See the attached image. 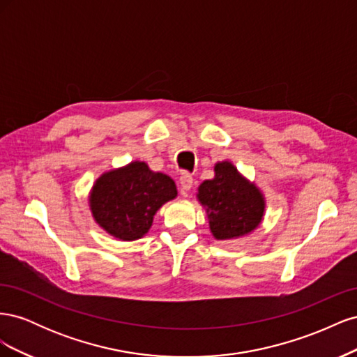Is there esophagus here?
<instances>
[{"label": "esophagus", "instance_id": "1", "mask_svg": "<svg viewBox=\"0 0 357 357\" xmlns=\"http://www.w3.org/2000/svg\"><path fill=\"white\" fill-rule=\"evenodd\" d=\"M178 183H180V193H181V195H188L189 190H190L192 186H193V178H192V176L188 174V172H183L180 180H178Z\"/></svg>", "mask_w": 357, "mask_h": 357}]
</instances>
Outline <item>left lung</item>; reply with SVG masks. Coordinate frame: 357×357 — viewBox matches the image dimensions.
<instances>
[{
	"instance_id": "obj_1",
	"label": "left lung",
	"mask_w": 357,
	"mask_h": 357,
	"mask_svg": "<svg viewBox=\"0 0 357 357\" xmlns=\"http://www.w3.org/2000/svg\"><path fill=\"white\" fill-rule=\"evenodd\" d=\"M197 199L207 213L211 235L219 241L243 238L264 222V192L231 160L215 162L214 177L201 183Z\"/></svg>"
}]
</instances>
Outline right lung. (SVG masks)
<instances>
[{
  "mask_svg": "<svg viewBox=\"0 0 357 357\" xmlns=\"http://www.w3.org/2000/svg\"><path fill=\"white\" fill-rule=\"evenodd\" d=\"M177 198L176 183L143 160L112 168L95 180L88 202L95 223L122 241H135L152 228L162 205Z\"/></svg>",
  "mask_w": 357,
  "mask_h": 357,
  "instance_id": "add662e5",
  "label": "right lung"
}]
</instances>
